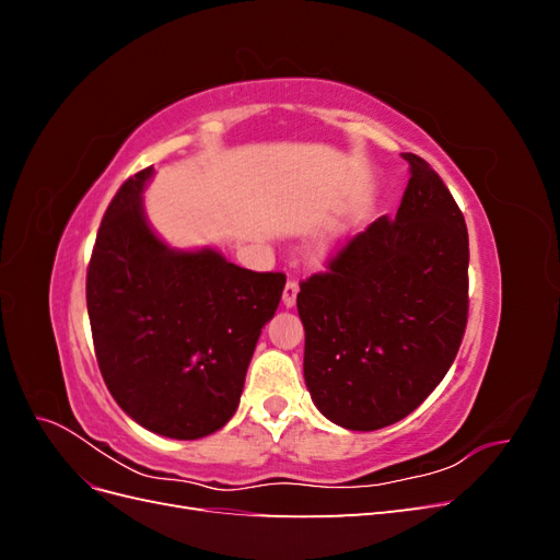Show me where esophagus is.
<instances>
[{
	"mask_svg": "<svg viewBox=\"0 0 560 560\" xmlns=\"http://www.w3.org/2000/svg\"><path fill=\"white\" fill-rule=\"evenodd\" d=\"M296 294H299V282L296 280H290L284 284V292H282V303L287 308H292L296 303Z\"/></svg>",
	"mask_w": 560,
	"mask_h": 560,
	"instance_id": "esophagus-1",
	"label": "esophagus"
}]
</instances>
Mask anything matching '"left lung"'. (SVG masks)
Returning <instances> with one entry per match:
<instances>
[{
	"label": "left lung",
	"mask_w": 560,
	"mask_h": 560,
	"mask_svg": "<svg viewBox=\"0 0 560 560\" xmlns=\"http://www.w3.org/2000/svg\"><path fill=\"white\" fill-rule=\"evenodd\" d=\"M401 206L301 280L303 376L317 409L348 430L409 416L442 383L469 315L465 217L416 154Z\"/></svg>",
	"instance_id": "1"
}]
</instances>
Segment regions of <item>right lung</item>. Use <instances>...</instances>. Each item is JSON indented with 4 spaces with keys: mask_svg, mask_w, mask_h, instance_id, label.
Here are the masks:
<instances>
[{
    "mask_svg": "<svg viewBox=\"0 0 560 560\" xmlns=\"http://www.w3.org/2000/svg\"><path fill=\"white\" fill-rule=\"evenodd\" d=\"M151 165L128 177L100 222L86 273L93 348L116 404L142 428L200 439L238 409L284 273H257L212 249H167L144 222Z\"/></svg>",
    "mask_w": 560,
    "mask_h": 560,
    "instance_id": "obj_1",
    "label": "right lung"
}]
</instances>
